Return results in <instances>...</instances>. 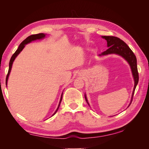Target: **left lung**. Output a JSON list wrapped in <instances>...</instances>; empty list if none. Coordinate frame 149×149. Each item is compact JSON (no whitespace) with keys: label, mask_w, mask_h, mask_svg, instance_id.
Instances as JSON below:
<instances>
[{"label":"left lung","mask_w":149,"mask_h":149,"mask_svg":"<svg viewBox=\"0 0 149 149\" xmlns=\"http://www.w3.org/2000/svg\"><path fill=\"white\" fill-rule=\"evenodd\" d=\"M102 37L107 41V47L109 48L106 51L104 52L101 54H100V55H99V56L107 55H109V54H117V55H119L122 57H123L129 63L130 68H131L134 79V87L132 94L131 100H130V102L129 104L130 106L132 101L135 89H136V88L139 82V73L137 70L136 56H135L134 53L131 50V49L120 38L116 37H113V36H102ZM84 97L86 101L89 105L86 94L84 95Z\"/></svg>","instance_id":"1"}]
</instances>
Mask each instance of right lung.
Listing matches in <instances>:
<instances>
[{
  "label": "right lung",
  "mask_w": 149,
  "mask_h": 149,
  "mask_svg": "<svg viewBox=\"0 0 149 149\" xmlns=\"http://www.w3.org/2000/svg\"><path fill=\"white\" fill-rule=\"evenodd\" d=\"M45 37V34H44V33H38V34H35V35H31L29 36V37H28L26 39H25V40H24V41L20 43V45H19V48H18V49L15 51V52L13 54V55L12 56V57H11V58H10V62H9V68H8V73H7V77H6V85H7V80H8V76H9L10 73V71H11V68H12V66L13 62V61L15 60V58L17 56V55H19V54L20 53V52L22 50V49H24V48L25 46V45H26L27 43H30L31 42L33 41V40L42 39V38H43ZM62 97H63V93L61 94V99H60V102H59V105H58L57 109H56V111L55 112V113H54V114H53V116L55 115V114H56V112H57V111H58V108H59V107H60V106L61 102V100H62Z\"/></svg>",
  "instance_id": "right-lung-1"
}]
</instances>
